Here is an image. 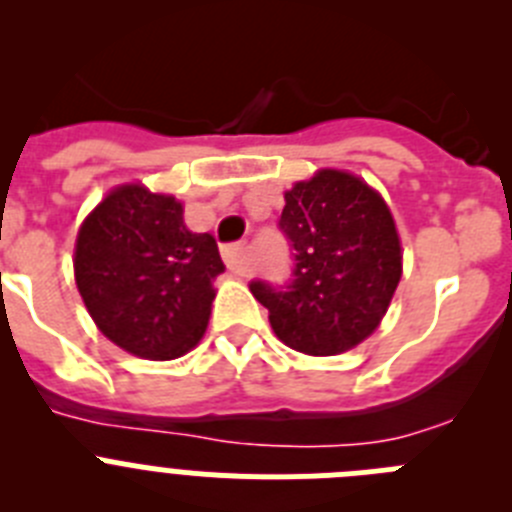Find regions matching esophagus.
Masks as SVG:
<instances>
[{"label": "esophagus", "mask_w": 512, "mask_h": 512, "mask_svg": "<svg viewBox=\"0 0 512 512\" xmlns=\"http://www.w3.org/2000/svg\"><path fill=\"white\" fill-rule=\"evenodd\" d=\"M246 251H248L246 243H233V246H225L223 259H225V266H228L233 274H246L248 271Z\"/></svg>", "instance_id": "esophagus-1"}]
</instances>
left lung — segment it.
<instances>
[{"instance_id": "left-lung-1", "label": "left lung", "mask_w": 512, "mask_h": 512, "mask_svg": "<svg viewBox=\"0 0 512 512\" xmlns=\"http://www.w3.org/2000/svg\"><path fill=\"white\" fill-rule=\"evenodd\" d=\"M279 230L292 248L284 289L251 282L282 343L336 356L377 330L402 277V248L387 202L359 176L320 169L284 192Z\"/></svg>"}]
</instances>
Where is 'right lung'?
Returning a JSON list of instances; mask_svg holds the SVG:
<instances>
[{
    "mask_svg": "<svg viewBox=\"0 0 512 512\" xmlns=\"http://www.w3.org/2000/svg\"><path fill=\"white\" fill-rule=\"evenodd\" d=\"M225 266L210 233L184 225L171 194L112 189L81 223L74 274L104 336L140 359H179L205 336Z\"/></svg>",
    "mask_w": 512,
    "mask_h": 512,
    "instance_id": "obj_1",
    "label": "right lung"
}]
</instances>
